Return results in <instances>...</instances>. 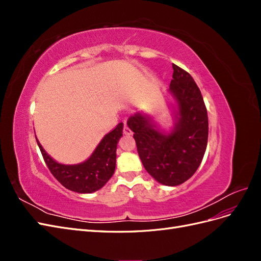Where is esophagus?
<instances>
[{
  "label": "esophagus",
  "mask_w": 261,
  "mask_h": 261,
  "mask_svg": "<svg viewBox=\"0 0 261 261\" xmlns=\"http://www.w3.org/2000/svg\"><path fill=\"white\" fill-rule=\"evenodd\" d=\"M123 133H124V135H127V136H130V135H133V132H132V129L128 127L127 125H124V127H123Z\"/></svg>",
  "instance_id": "obj_1"
}]
</instances>
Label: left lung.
Returning <instances> with one entry per match:
<instances>
[{
	"mask_svg": "<svg viewBox=\"0 0 261 261\" xmlns=\"http://www.w3.org/2000/svg\"><path fill=\"white\" fill-rule=\"evenodd\" d=\"M170 91L178 105V121L170 134L154 128L148 117L132 115L137 151L146 171L159 183L176 186L191 178L198 169L208 143V113L201 92L185 69L172 64Z\"/></svg>",
	"mask_w": 261,
	"mask_h": 261,
	"instance_id": "obj_1",
	"label": "left lung"
}]
</instances>
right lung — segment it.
Returning <instances> with one entry per match:
<instances>
[{"mask_svg": "<svg viewBox=\"0 0 261 261\" xmlns=\"http://www.w3.org/2000/svg\"><path fill=\"white\" fill-rule=\"evenodd\" d=\"M123 123L110 132L101 140L88 160L75 165H64L55 162L37 140L43 160L52 175L65 188L81 194L98 191L106 185L115 171L116 145L123 135Z\"/></svg>", "mask_w": 261, "mask_h": 261, "instance_id": "right-lung-1", "label": "right lung"}]
</instances>
